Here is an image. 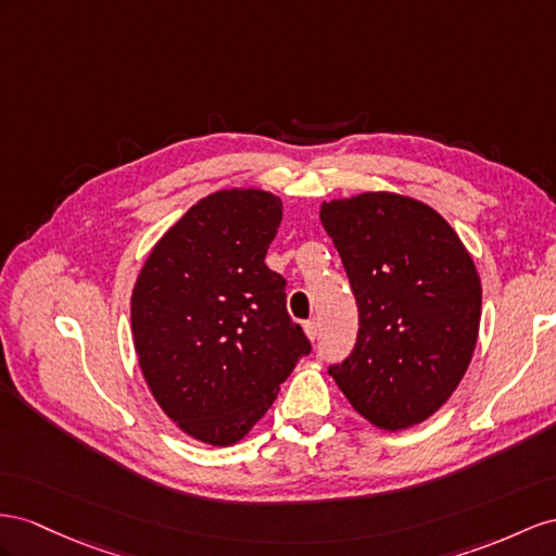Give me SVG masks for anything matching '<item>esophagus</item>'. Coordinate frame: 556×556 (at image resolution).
Here are the masks:
<instances>
[{
    "label": "esophagus",
    "instance_id": "obj_1",
    "mask_svg": "<svg viewBox=\"0 0 556 556\" xmlns=\"http://www.w3.org/2000/svg\"><path fill=\"white\" fill-rule=\"evenodd\" d=\"M303 329H305V333H307L309 340H315L317 333H319V324H317V319H307Z\"/></svg>",
    "mask_w": 556,
    "mask_h": 556
}]
</instances>
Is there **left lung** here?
Wrapping results in <instances>:
<instances>
[{
	"label": "left lung",
	"instance_id": "8db88e82",
	"mask_svg": "<svg viewBox=\"0 0 556 556\" xmlns=\"http://www.w3.org/2000/svg\"><path fill=\"white\" fill-rule=\"evenodd\" d=\"M359 307L350 357L329 366L352 408L380 430H406L448 402L472 362L481 281L472 255L418 199L364 192L324 202Z\"/></svg>",
	"mask_w": 556,
	"mask_h": 556
}]
</instances>
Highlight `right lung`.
Returning <instances> with one entry per match:
<instances>
[{"label":"right lung","instance_id":"obj_1","mask_svg":"<svg viewBox=\"0 0 556 556\" xmlns=\"http://www.w3.org/2000/svg\"><path fill=\"white\" fill-rule=\"evenodd\" d=\"M279 223L273 192L199 199L156 241L131 293L142 378L164 414L211 446L244 439L312 350L287 312V279L265 265Z\"/></svg>","mask_w":556,"mask_h":556}]
</instances>
